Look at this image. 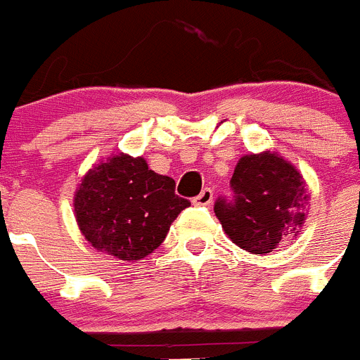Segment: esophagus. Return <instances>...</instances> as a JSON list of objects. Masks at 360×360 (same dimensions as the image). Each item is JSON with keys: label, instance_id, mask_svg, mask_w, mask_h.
I'll use <instances>...</instances> for the list:
<instances>
[{"label": "esophagus", "instance_id": "1", "mask_svg": "<svg viewBox=\"0 0 360 360\" xmlns=\"http://www.w3.org/2000/svg\"><path fill=\"white\" fill-rule=\"evenodd\" d=\"M212 200H213V190L212 188H204L202 192L193 199V204H195V206H208V204H212Z\"/></svg>", "mask_w": 360, "mask_h": 360}]
</instances>
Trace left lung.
<instances>
[{
	"label": "left lung",
	"mask_w": 360,
	"mask_h": 360,
	"mask_svg": "<svg viewBox=\"0 0 360 360\" xmlns=\"http://www.w3.org/2000/svg\"><path fill=\"white\" fill-rule=\"evenodd\" d=\"M229 184L233 197L217 199L215 215L233 244L265 255L297 236L309 193L294 165L269 150L249 154L238 160Z\"/></svg>",
	"instance_id": "1"
}]
</instances>
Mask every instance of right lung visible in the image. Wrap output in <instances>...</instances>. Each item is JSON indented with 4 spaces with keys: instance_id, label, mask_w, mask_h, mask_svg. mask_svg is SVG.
<instances>
[{
    "instance_id": "1",
    "label": "right lung",
    "mask_w": 360,
    "mask_h": 360,
    "mask_svg": "<svg viewBox=\"0 0 360 360\" xmlns=\"http://www.w3.org/2000/svg\"><path fill=\"white\" fill-rule=\"evenodd\" d=\"M73 206L93 248L131 262L160 248L190 200L176 195V181L150 170L143 158L116 154L82 177Z\"/></svg>"
}]
</instances>
